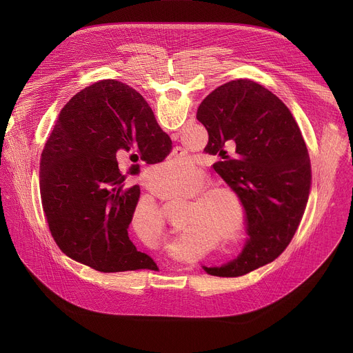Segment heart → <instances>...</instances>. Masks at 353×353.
<instances>
[{
	"instance_id": "1",
	"label": "heart",
	"mask_w": 353,
	"mask_h": 353,
	"mask_svg": "<svg viewBox=\"0 0 353 353\" xmlns=\"http://www.w3.org/2000/svg\"><path fill=\"white\" fill-rule=\"evenodd\" d=\"M194 168H195L194 163L187 158H179V159L170 158L162 162L161 165H158L154 169V172L165 173L170 180H174V179L177 180L181 177L191 176ZM199 185H203V177L194 180L190 184V190H194ZM222 196L226 199L232 198L229 185L223 183H211L194 191L192 201H191V211L195 219L203 222L208 228L214 229V233L218 237L222 234V229L218 225L221 223V219L223 218V214L226 211L225 201L221 198Z\"/></svg>"
}]
</instances>
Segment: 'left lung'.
I'll list each match as a JSON object with an SVG mask.
<instances>
[{"mask_svg": "<svg viewBox=\"0 0 353 353\" xmlns=\"http://www.w3.org/2000/svg\"><path fill=\"white\" fill-rule=\"evenodd\" d=\"M196 120L210 135L205 149L222 157L214 169L237 194L248 234L234 260L203 268L214 276H241L278 259L290 243L312 185L307 148L282 100L250 79L212 90ZM228 143L236 146L233 160L224 157Z\"/></svg>", "mask_w": 353, "mask_h": 353, "instance_id": "1", "label": "left lung"}]
</instances>
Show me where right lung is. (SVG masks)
Here are the masks:
<instances>
[{
    "mask_svg": "<svg viewBox=\"0 0 353 353\" xmlns=\"http://www.w3.org/2000/svg\"><path fill=\"white\" fill-rule=\"evenodd\" d=\"M132 149L152 165L170 154L172 139L135 89L106 79L63 108L41 152L50 232L65 256L99 272L158 270L128 237L141 191L125 185L117 159Z\"/></svg>",
    "mask_w": 353,
    "mask_h": 353,
    "instance_id": "add662e5",
    "label": "right lung"
}]
</instances>
